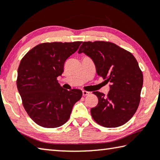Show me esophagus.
Returning <instances> with one entry per match:
<instances>
[{
  "label": "esophagus",
  "mask_w": 160,
  "mask_h": 160,
  "mask_svg": "<svg viewBox=\"0 0 160 160\" xmlns=\"http://www.w3.org/2000/svg\"><path fill=\"white\" fill-rule=\"evenodd\" d=\"M90 94L89 92H88V91H85V90H82V95L83 96H86V95H88Z\"/></svg>",
  "instance_id": "obj_1"
}]
</instances>
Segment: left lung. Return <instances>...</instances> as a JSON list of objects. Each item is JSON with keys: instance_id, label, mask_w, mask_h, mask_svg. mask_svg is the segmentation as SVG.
I'll return each mask as SVG.
<instances>
[{"instance_id": "1", "label": "left lung", "mask_w": 160, "mask_h": 160, "mask_svg": "<svg viewBox=\"0 0 160 160\" xmlns=\"http://www.w3.org/2000/svg\"><path fill=\"white\" fill-rule=\"evenodd\" d=\"M92 60L97 74L110 82L107 96L94 92L98 104L91 109V115L99 125L117 128L132 118L140 101L142 72L131 52L115 43L105 41L83 42L78 53Z\"/></svg>"}]
</instances>
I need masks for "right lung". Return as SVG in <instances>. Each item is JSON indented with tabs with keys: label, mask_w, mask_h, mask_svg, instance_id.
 I'll list each match as a JSON object with an SVG mask.
<instances>
[{
	"label": "right lung",
	"mask_w": 160,
	"mask_h": 160,
	"mask_svg": "<svg viewBox=\"0 0 160 160\" xmlns=\"http://www.w3.org/2000/svg\"><path fill=\"white\" fill-rule=\"evenodd\" d=\"M81 42L39 44L20 62L18 90L28 115L38 125L55 128L64 125L82 97L80 90H65L57 80L64 71L65 60L77 51Z\"/></svg>",
	"instance_id": "obj_1"
}]
</instances>
